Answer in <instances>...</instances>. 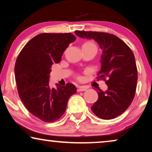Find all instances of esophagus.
Listing matches in <instances>:
<instances>
[{
  "label": "esophagus",
  "instance_id": "1",
  "mask_svg": "<svg viewBox=\"0 0 152 152\" xmlns=\"http://www.w3.org/2000/svg\"><path fill=\"white\" fill-rule=\"evenodd\" d=\"M86 91V88L84 86H79L77 88V92H82V91Z\"/></svg>",
  "mask_w": 152,
  "mask_h": 152
}]
</instances>
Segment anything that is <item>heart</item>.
I'll return each instance as SVG.
<instances>
[{"instance_id": "heart-1", "label": "heart", "mask_w": 152, "mask_h": 152, "mask_svg": "<svg viewBox=\"0 0 152 152\" xmlns=\"http://www.w3.org/2000/svg\"><path fill=\"white\" fill-rule=\"evenodd\" d=\"M82 46H88H88H95V45L93 42H91V41H87V42L84 43V44H83Z\"/></svg>"}]
</instances>
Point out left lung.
<instances>
[{
    "mask_svg": "<svg viewBox=\"0 0 152 152\" xmlns=\"http://www.w3.org/2000/svg\"><path fill=\"white\" fill-rule=\"evenodd\" d=\"M75 33L81 38L94 39L102 50L97 75L105 81L108 89L105 92L99 89L98 99L91 110L101 119H113L125 111L134 98L138 71L134 53L115 35L84 30Z\"/></svg>",
    "mask_w": 152,
    "mask_h": 152,
    "instance_id": "8db88e82",
    "label": "left lung"
}]
</instances>
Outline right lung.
Returning <instances> with one entry per match:
<instances>
[{
	"mask_svg": "<svg viewBox=\"0 0 152 152\" xmlns=\"http://www.w3.org/2000/svg\"><path fill=\"white\" fill-rule=\"evenodd\" d=\"M75 39L71 33H42L29 41L16 59L14 72L19 97L27 110L43 122L59 120L70 97L77 92L70 83L57 84V88L49 86L52 65L59 63Z\"/></svg>",
	"mask_w": 152,
	"mask_h": 152,
	"instance_id": "right-lung-1",
	"label": "right lung"
}]
</instances>
